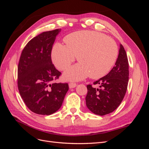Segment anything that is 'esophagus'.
Returning a JSON list of instances; mask_svg holds the SVG:
<instances>
[{
  "label": "esophagus",
  "instance_id": "esophagus-1",
  "mask_svg": "<svg viewBox=\"0 0 149 149\" xmlns=\"http://www.w3.org/2000/svg\"><path fill=\"white\" fill-rule=\"evenodd\" d=\"M76 86H77V84H76V83H70L69 84L70 88H74Z\"/></svg>",
  "mask_w": 149,
  "mask_h": 149
}]
</instances>
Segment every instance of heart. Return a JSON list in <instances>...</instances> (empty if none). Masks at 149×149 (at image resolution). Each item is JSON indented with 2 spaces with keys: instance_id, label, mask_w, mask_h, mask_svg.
Instances as JSON below:
<instances>
[{
  "instance_id": "obj_1",
  "label": "heart",
  "mask_w": 149,
  "mask_h": 149,
  "mask_svg": "<svg viewBox=\"0 0 149 149\" xmlns=\"http://www.w3.org/2000/svg\"><path fill=\"white\" fill-rule=\"evenodd\" d=\"M66 45L56 43L53 46L52 58L58 69L65 70L77 56L80 61L64 74L68 80H81L89 75L98 79L109 73L114 65L118 48L113 40L94 31L81 30L67 35Z\"/></svg>"
}]
</instances>
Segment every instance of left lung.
I'll return each mask as SVG.
<instances>
[{"instance_id": "left-lung-1", "label": "left lung", "mask_w": 149, "mask_h": 149, "mask_svg": "<svg viewBox=\"0 0 149 149\" xmlns=\"http://www.w3.org/2000/svg\"><path fill=\"white\" fill-rule=\"evenodd\" d=\"M129 81V63L125 50L120 44L115 66L104 77L94 82L99 88L87 85L86 104L94 114L104 116L116 110L123 101Z\"/></svg>"}]
</instances>
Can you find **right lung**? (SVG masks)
<instances>
[{
	"label": "right lung",
	"instance_id": "add662e5",
	"mask_svg": "<svg viewBox=\"0 0 149 149\" xmlns=\"http://www.w3.org/2000/svg\"><path fill=\"white\" fill-rule=\"evenodd\" d=\"M61 29L45 31L28 42L18 65V88L29 109L50 115L61 107L69 86L55 83L61 73L52 64L51 53Z\"/></svg>",
	"mask_w": 149,
	"mask_h": 149
}]
</instances>
